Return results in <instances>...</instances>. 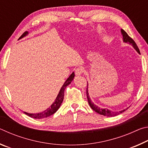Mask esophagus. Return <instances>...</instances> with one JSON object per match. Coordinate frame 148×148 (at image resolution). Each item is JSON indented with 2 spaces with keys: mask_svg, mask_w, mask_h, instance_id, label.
I'll list each match as a JSON object with an SVG mask.
<instances>
[{
  "mask_svg": "<svg viewBox=\"0 0 148 148\" xmlns=\"http://www.w3.org/2000/svg\"><path fill=\"white\" fill-rule=\"evenodd\" d=\"M84 72V69L82 66H79L75 70V74H76V76H79V75L83 74Z\"/></svg>",
  "mask_w": 148,
  "mask_h": 148,
  "instance_id": "34e87169",
  "label": "esophagus"
}]
</instances>
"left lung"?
Masks as SVG:
<instances>
[{"mask_svg":"<svg viewBox=\"0 0 148 148\" xmlns=\"http://www.w3.org/2000/svg\"><path fill=\"white\" fill-rule=\"evenodd\" d=\"M121 33L123 34V42H126V43H129L130 44H131L132 46L134 47V48L136 50V51L138 52V53L140 54L139 48L138 47L136 44L135 43V42L133 40V39L131 38V37H130L128 35V34H127V32L124 31V30L121 29ZM87 88H88V84H87V91H86L87 101H88L89 106H91V108L95 112H96L97 113H98V114H101V115H102V116H107V117H114V116H117V115H119V114L123 113V112H125V110H127V109L123 110H121V111H119V112H112V111H111V110H109L106 109V108H104V109L101 108H99L97 106H96L95 104H94L93 102H92L91 100L90 99V98H89L88 91H87Z\"/></svg>","mask_w":148,"mask_h":148,"instance_id":"obj_1","label":"left lung"}]
</instances>
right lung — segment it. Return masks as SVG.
<instances>
[{
    "mask_svg": "<svg viewBox=\"0 0 148 148\" xmlns=\"http://www.w3.org/2000/svg\"><path fill=\"white\" fill-rule=\"evenodd\" d=\"M27 34H28V32H25L24 33L19 37V39L23 38V37H24L25 36H26ZM74 77V72H72V74L69 76V78L67 79L66 80V82H64V84H63V86H62L61 89H60V91L59 92L58 95H57L56 99L55 100V102L51 104V106H50L49 108H47L44 112H40V113H38V114H29L25 112L24 113L26 115H27V116H29L30 117H32V118H35V119L45 118V117H49L50 116H51V115H53L54 113H56V112L57 111V110L59 108V107L61 106L62 101H63L64 92L65 88H66V87L67 86H69V85L71 83V82L73 80Z\"/></svg>",
    "mask_w": 148,
    "mask_h": 148,
    "instance_id": "add662e5",
    "label": "right lung"
}]
</instances>
